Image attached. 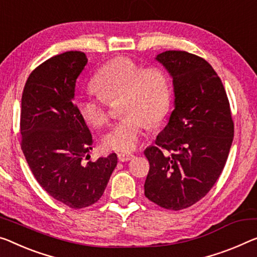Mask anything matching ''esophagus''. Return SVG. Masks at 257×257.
I'll return each mask as SVG.
<instances>
[{"instance_id": "obj_1", "label": "esophagus", "mask_w": 257, "mask_h": 257, "mask_svg": "<svg viewBox=\"0 0 257 257\" xmlns=\"http://www.w3.org/2000/svg\"><path fill=\"white\" fill-rule=\"evenodd\" d=\"M133 157H134V154H132V153H119L118 154V160L121 162L130 161V160H132Z\"/></svg>"}]
</instances>
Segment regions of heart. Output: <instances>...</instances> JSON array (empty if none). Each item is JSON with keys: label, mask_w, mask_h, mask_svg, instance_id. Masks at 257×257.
Masks as SVG:
<instances>
[{"label": "heart", "mask_w": 257, "mask_h": 257, "mask_svg": "<svg viewBox=\"0 0 257 257\" xmlns=\"http://www.w3.org/2000/svg\"><path fill=\"white\" fill-rule=\"evenodd\" d=\"M97 94H86L78 102V111L86 123L101 127L108 121V102L119 101L121 115L102 144L106 149L131 152L139 144L146 123L155 125L167 115L171 90L168 74L156 66L145 68L127 57L106 63L93 78Z\"/></svg>", "instance_id": "heart-1"}]
</instances>
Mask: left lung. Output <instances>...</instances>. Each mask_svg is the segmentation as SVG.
Here are the masks:
<instances>
[{
    "label": "left lung",
    "instance_id": "left-lung-1",
    "mask_svg": "<svg viewBox=\"0 0 257 257\" xmlns=\"http://www.w3.org/2000/svg\"><path fill=\"white\" fill-rule=\"evenodd\" d=\"M155 60L172 78L175 109L156 145L145 151L151 165L145 195L162 208L180 210L206 196L219 178L233 120L222 80L206 60L179 50Z\"/></svg>",
    "mask_w": 257,
    "mask_h": 257
}]
</instances>
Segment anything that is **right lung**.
I'll return each instance as SVG.
<instances>
[{"mask_svg": "<svg viewBox=\"0 0 257 257\" xmlns=\"http://www.w3.org/2000/svg\"><path fill=\"white\" fill-rule=\"evenodd\" d=\"M87 61L81 51L49 58L30 74L22 96V149L31 171L50 196L74 209L103 195L117 165L115 153L82 161L93 139L73 101Z\"/></svg>", "mask_w": 257, "mask_h": 257, "instance_id": "obj_1", "label": "right lung"}]
</instances>
